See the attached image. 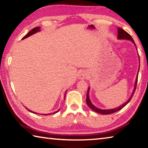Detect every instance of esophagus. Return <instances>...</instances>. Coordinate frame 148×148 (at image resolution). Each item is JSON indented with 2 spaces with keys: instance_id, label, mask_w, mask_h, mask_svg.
<instances>
[{
  "instance_id": "1",
  "label": "esophagus",
  "mask_w": 148,
  "mask_h": 148,
  "mask_svg": "<svg viewBox=\"0 0 148 148\" xmlns=\"http://www.w3.org/2000/svg\"><path fill=\"white\" fill-rule=\"evenodd\" d=\"M87 76V73L85 71H82L79 72V74L78 75V77L80 79H84L85 77Z\"/></svg>"
}]
</instances>
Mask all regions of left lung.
<instances>
[{
  "label": "left lung",
  "mask_w": 148,
  "mask_h": 148,
  "mask_svg": "<svg viewBox=\"0 0 148 148\" xmlns=\"http://www.w3.org/2000/svg\"><path fill=\"white\" fill-rule=\"evenodd\" d=\"M117 33H118V35H117V38L119 39H126V40H129L132 41L133 43H134V40L132 39V38L131 37V35H130L128 32H127L124 30H123L121 28H118L117 29ZM140 69V67H139ZM139 71V70H138ZM138 75H137V77H136V82H135V86H134V91L133 92H132V95L130 97V99L128 100V101H127L126 103H125L123 105H121V106H119V108H115V109H111V110H101V109H99L95 107L94 105H92V104L91 102L89 100V88L87 90V97H86V102H87V104L88 105V106L89 108H91L92 110H93L95 112H97V113H99V114H104V115H106V114H112V113H114V112H116L117 111H119L121 109H122L123 108L124 106H126V105L129 103V101H131L132 96H133V95L135 92V90L136 89V85H137V82H138Z\"/></svg>",
  "instance_id": "left-lung-1"
}]
</instances>
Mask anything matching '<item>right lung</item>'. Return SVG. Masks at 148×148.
<instances>
[{
  "label": "right lung",
  "mask_w": 148,
  "mask_h": 148,
  "mask_svg": "<svg viewBox=\"0 0 148 148\" xmlns=\"http://www.w3.org/2000/svg\"><path fill=\"white\" fill-rule=\"evenodd\" d=\"M40 31V27H35V28H34V29H32L31 31H29L28 33H27L25 36L24 37H23V38L22 39H25V38H27V37H29V36H31V35H32V34H34V33H36V32H38ZM58 110V111H59ZM30 111V110H29ZM58 111H57V112H54L53 114H56V113H57V112ZM31 112H32V111H30ZM32 113H34V112H32ZM34 114H36V113H34ZM46 115H49V114H44V116H46Z\"/></svg>",
  "instance_id": "1"
}]
</instances>
